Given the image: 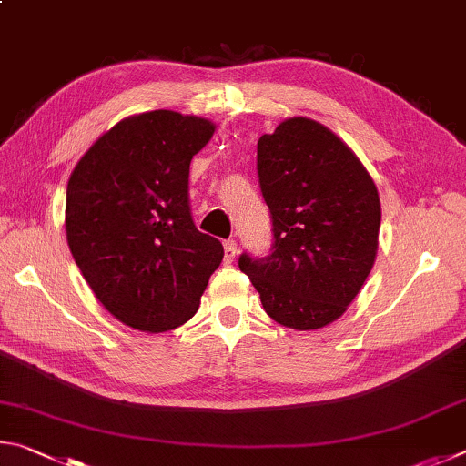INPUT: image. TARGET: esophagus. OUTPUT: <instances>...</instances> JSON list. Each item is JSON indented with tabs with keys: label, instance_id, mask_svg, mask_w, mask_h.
Listing matches in <instances>:
<instances>
[{
	"label": "esophagus",
	"instance_id": "1",
	"mask_svg": "<svg viewBox=\"0 0 466 466\" xmlns=\"http://www.w3.org/2000/svg\"><path fill=\"white\" fill-rule=\"evenodd\" d=\"M235 256H238V243H235L233 239L225 241V264H231Z\"/></svg>",
	"mask_w": 466,
	"mask_h": 466
}]
</instances>
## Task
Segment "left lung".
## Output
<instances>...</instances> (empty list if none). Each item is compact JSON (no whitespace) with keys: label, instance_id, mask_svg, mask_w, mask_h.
Masks as SVG:
<instances>
[{"label":"left lung","instance_id":"obj_1","mask_svg":"<svg viewBox=\"0 0 466 466\" xmlns=\"http://www.w3.org/2000/svg\"><path fill=\"white\" fill-rule=\"evenodd\" d=\"M258 176L274 251L266 259L243 254L241 272L276 323L321 329L348 311L377 259V184L333 130L307 116L259 137Z\"/></svg>","mask_w":466,"mask_h":466}]
</instances>
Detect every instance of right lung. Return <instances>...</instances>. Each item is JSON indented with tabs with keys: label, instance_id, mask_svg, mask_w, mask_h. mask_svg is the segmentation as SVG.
<instances>
[{
	"label": "right lung",
	"instance_id": "right-lung-1",
	"mask_svg": "<svg viewBox=\"0 0 466 466\" xmlns=\"http://www.w3.org/2000/svg\"><path fill=\"white\" fill-rule=\"evenodd\" d=\"M217 125L174 110L122 118L73 167L65 198L71 256L106 311L161 333L190 321L220 241L194 227L190 161Z\"/></svg>",
	"mask_w": 466,
	"mask_h": 466
}]
</instances>
